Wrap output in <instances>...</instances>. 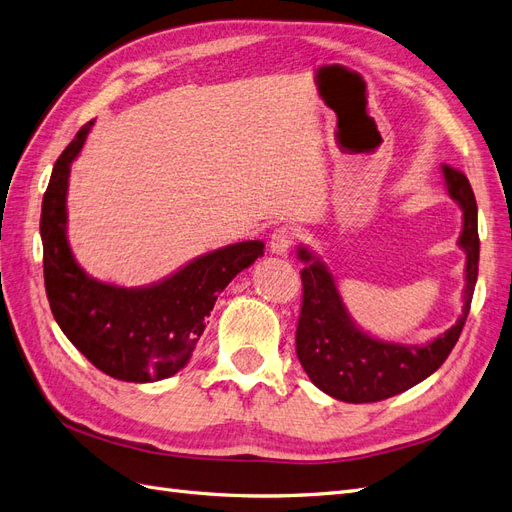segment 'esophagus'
Here are the masks:
<instances>
[{
  "instance_id": "1",
  "label": "esophagus",
  "mask_w": 512,
  "mask_h": 512,
  "mask_svg": "<svg viewBox=\"0 0 512 512\" xmlns=\"http://www.w3.org/2000/svg\"><path fill=\"white\" fill-rule=\"evenodd\" d=\"M292 243H294V232H292L288 226H280V228L273 230L271 241H269V250H271V254H275V256L286 258L288 252H290Z\"/></svg>"
}]
</instances>
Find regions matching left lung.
<instances>
[{
	"mask_svg": "<svg viewBox=\"0 0 512 512\" xmlns=\"http://www.w3.org/2000/svg\"><path fill=\"white\" fill-rule=\"evenodd\" d=\"M448 196L463 211L459 247L466 252L463 312L451 329L425 346L382 342L356 327L339 297L331 271L307 247H299L303 305L297 327V356L320 391L348 401L371 404L412 389L436 371L455 348L478 277V207L468 177L448 164L442 166Z\"/></svg>",
	"mask_w": 512,
	"mask_h": 512,
	"instance_id": "8db88e82",
	"label": "left lung"
}]
</instances>
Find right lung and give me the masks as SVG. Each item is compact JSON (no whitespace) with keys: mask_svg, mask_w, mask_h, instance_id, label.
Masks as SVG:
<instances>
[{"mask_svg":"<svg viewBox=\"0 0 512 512\" xmlns=\"http://www.w3.org/2000/svg\"><path fill=\"white\" fill-rule=\"evenodd\" d=\"M91 126L94 121L85 123L61 153L42 198L46 297L59 329L106 376L126 382L164 380L188 365L218 294L265 254V243L220 247L143 288L94 280L76 262L66 235L70 164Z\"/></svg>","mask_w":512,"mask_h":512,"instance_id":"right-lung-1","label":"right lung"}]
</instances>
